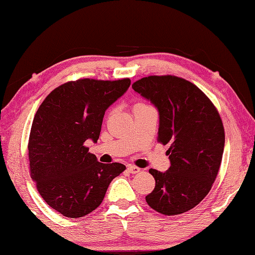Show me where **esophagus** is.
I'll return each instance as SVG.
<instances>
[{"instance_id": "obj_1", "label": "esophagus", "mask_w": 255, "mask_h": 255, "mask_svg": "<svg viewBox=\"0 0 255 255\" xmlns=\"http://www.w3.org/2000/svg\"><path fill=\"white\" fill-rule=\"evenodd\" d=\"M128 171L130 173H138V172L141 171V169L136 167V166H131V164H130V166H128Z\"/></svg>"}]
</instances>
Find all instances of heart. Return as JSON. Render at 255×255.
<instances>
[{"label":"heart","mask_w":255,"mask_h":255,"mask_svg":"<svg viewBox=\"0 0 255 255\" xmlns=\"http://www.w3.org/2000/svg\"><path fill=\"white\" fill-rule=\"evenodd\" d=\"M138 105H142V104H138ZM138 105H137V106H138Z\"/></svg>","instance_id":"1"}]
</instances>
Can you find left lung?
<instances>
[{"mask_svg":"<svg viewBox=\"0 0 255 255\" xmlns=\"http://www.w3.org/2000/svg\"><path fill=\"white\" fill-rule=\"evenodd\" d=\"M132 88L157 107L158 142L170 144V168L166 172L149 170L156 187L146 201L164 216L191 210L211 190L220 169L224 148L220 114L200 88L173 75L143 77Z\"/></svg>","mask_w":255,"mask_h":255,"instance_id":"left-lung-1","label":"left lung"}]
</instances>
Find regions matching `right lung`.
<instances>
[{
    "mask_svg": "<svg viewBox=\"0 0 255 255\" xmlns=\"http://www.w3.org/2000/svg\"><path fill=\"white\" fill-rule=\"evenodd\" d=\"M129 86V78L67 82L49 93L35 114L27 146L31 178L45 202L63 216L93 212L126 169L97 161L85 141L97 142L105 112Z\"/></svg>",
    "mask_w": 255,
    "mask_h": 255,
    "instance_id": "add662e5",
    "label": "right lung"
}]
</instances>
